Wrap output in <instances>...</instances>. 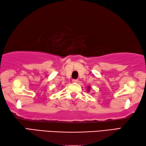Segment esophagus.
Returning a JSON list of instances; mask_svg holds the SVG:
<instances>
[{
  "label": "esophagus",
  "mask_w": 146,
  "mask_h": 146,
  "mask_svg": "<svg viewBox=\"0 0 146 146\" xmlns=\"http://www.w3.org/2000/svg\"><path fill=\"white\" fill-rule=\"evenodd\" d=\"M79 82V80L78 79H75V80H73V83H78Z\"/></svg>",
  "instance_id": "obj_1"
}]
</instances>
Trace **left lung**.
Here are the masks:
<instances>
[{"mask_svg":"<svg viewBox=\"0 0 146 146\" xmlns=\"http://www.w3.org/2000/svg\"><path fill=\"white\" fill-rule=\"evenodd\" d=\"M90 87L88 86V89H87V91H88V92H89V91H90Z\"/></svg>","mask_w":146,"mask_h":146,"instance_id":"obj_1","label":"left lung"}]
</instances>
